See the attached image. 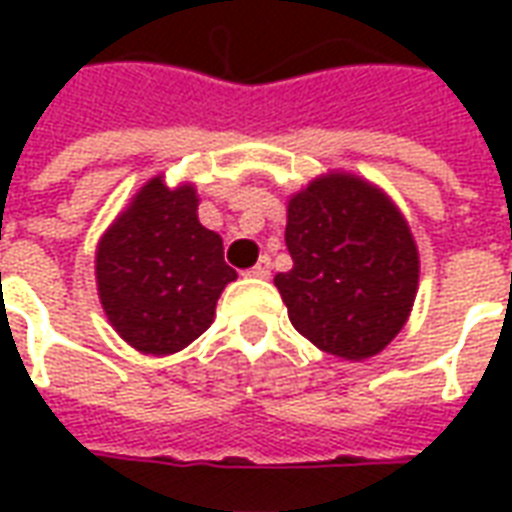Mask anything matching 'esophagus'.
Listing matches in <instances>:
<instances>
[{
  "mask_svg": "<svg viewBox=\"0 0 512 512\" xmlns=\"http://www.w3.org/2000/svg\"><path fill=\"white\" fill-rule=\"evenodd\" d=\"M246 274H249V277H260V279H266L268 274H271V257H268V255L260 257V260H257L255 266L249 268V271H246Z\"/></svg>",
  "mask_w": 512,
  "mask_h": 512,
  "instance_id": "1",
  "label": "esophagus"
}]
</instances>
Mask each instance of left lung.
I'll list each match as a JSON object with an SVG mask.
<instances>
[{
	"label": "left lung",
	"instance_id": "8db88e82",
	"mask_svg": "<svg viewBox=\"0 0 512 512\" xmlns=\"http://www.w3.org/2000/svg\"><path fill=\"white\" fill-rule=\"evenodd\" d=\"M293 268L277 274L290 323L321 351L367 359L406 323L419 257L403 216L354 175L310 183L288 205Z\"/></svg>",
	"mask_w": 512,
	"mask_h": 512
}]
</instances>
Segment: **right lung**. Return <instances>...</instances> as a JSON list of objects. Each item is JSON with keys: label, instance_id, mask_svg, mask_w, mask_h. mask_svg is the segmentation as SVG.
<instances>
[{"label": "right lung", "instance_id": "add662e5", "mask_svg": "<svg viewBox=\"0 0 512 512\" xmlns=\"http://www.w3.org/2000/svg\"><path fill=\"white\" fill-rule=\"evenodd\" d=\"M106 318L142 354H175L213 323L235 271L222 238L197 219L191 186L169 191L158 178L112 224L95 255Z\"/></svg>", "mask_w": 512, "mask_h": 512}]
</instances>
